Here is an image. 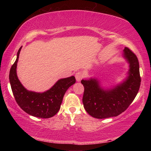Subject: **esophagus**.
<instances>
[{
  "label": "esophagus",
  "instance_id": "34e87169",
  "mask_svg": "<svg viewBox=\"0 0 151 151\" xmlns=\"http://www.w3.org/2000/svg\"><path fill=\"white\" fill-rule=\"evenodd\" d=\"M83 75L81 72H78L75 74V78H76V80L77 82L80 81L81 80V78H83Z\"/></svg>",
  "mask_w": 151,
  "mask_h": 151
}]
</instances>
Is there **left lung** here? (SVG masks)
I'll return each mask as SVG.
<instances>
[{
    "label": "left lung",
    "mask_w": 151,
    "mask_h": 151,
    "mask_svg": "<svg viewBox=\"0 0 151 151\" xmlns=\"http://www.w3.org/2000/svg\"><path fill=\"white\" fill-rule=\"evenodd\" d=\"M123 58L129 64L127 76L111 88H104L96 78L83 79V103L86 111L94 118L116 116L124 112L133 101L140 85L139 63L137 56L125 47Z\"/></svg>",
    "instance_id": "1"
}]
</instances>
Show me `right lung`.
<instances>
[{
	"label": "right lung",
	"instance_id": "1",
	"mask_svg": "<svg viewBox=\"0 0 151 151\" xmlns=\"http://www.w3.org/2000/svg\"><path fill=\"white\" fill-rule=\"evenodd\" d=\"M22 47L18 50L17 59L10 70L9 81L17 104L30 115L42 119L55 116L59 111L63 96L70 86L75 83L74 76L59 79L50 89L43 93L27 90L20 83L17 74V63Z\"/></svg>",
	"mask_w": 151,
	"mask_h": 151
}]
</instances>
